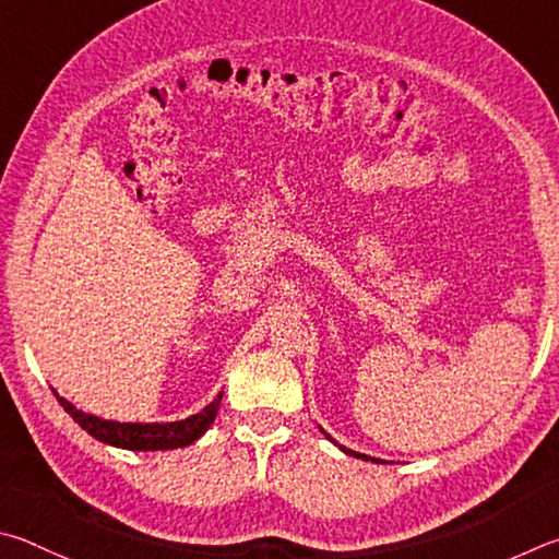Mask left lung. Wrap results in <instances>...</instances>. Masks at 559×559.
<instances>
[{"label":"left lung","mask_w":559,"mask_h":559,"mask_svg":"<svg viewBox=\"0 0 559 559\" xmlns=\"http://www.w3.org/2000/svg\"><path fill=\"white\" fill-rule=\"evenodd\" d=\"M341 449H344V452H346V454H350V456H358V459H368L366 454H358V452H354V449H346V447H341Z\"/></svg>","instance_id":"left-lung-1"}]
</instances>
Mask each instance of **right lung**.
<instances>
[{
    "label": "right lung",
    "mask_w": 559,
    "mask_h": 559,
    "mask_svg": "<svg viewBox=\"0 0 559 559\" xmlns=\"http://www.w3.org/2000/svg\"><path fill=\"white\" fill-rule=\"evenodd\" d=\"M223 400V393L213 400L209 407H203L199 415L181 423L169 425H130V423H110V419H100L95 415H85L83 409H75L68 400L58 397V403L71 415L78 425H81L87 435L100 439L105 444L132 449V452H156V449H179L199 439L205 429L211 427L218 413V405Z\"/></svg>",
    "instance_id": "right-lung-1"
}]
</instances>
